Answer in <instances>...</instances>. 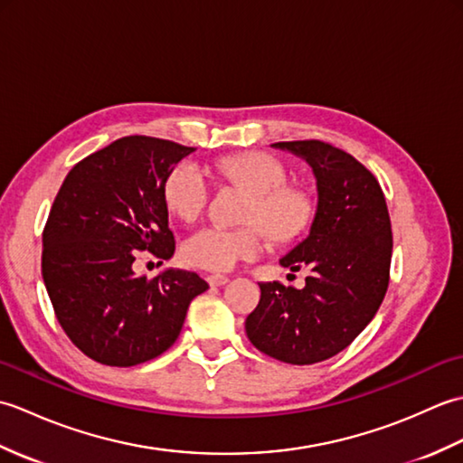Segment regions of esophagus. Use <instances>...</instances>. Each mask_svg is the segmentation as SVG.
I'll return each mask as SVG.
<instances>
[{"label":"esophagus","mask_w":463,"mask_h":463,"mask_svg":"<svg viewBox=\"0 0 463 463\" xmlns=\"http://www.w3.org/2000/svg\"><path fill=\"white\" fill-rule=\"evenodd\" d=\"M206 282L211 287H222V284L229 282V277H224V274H211V277H206Z\"/></svg>","instance_id":"1"}]
</instances>
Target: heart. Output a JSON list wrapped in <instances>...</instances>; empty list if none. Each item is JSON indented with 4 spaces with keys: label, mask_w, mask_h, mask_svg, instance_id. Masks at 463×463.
Segmentation results:
<instances>
[{
    "label": "heart",
    "mask_w": 463,
    "mask_h": 463,
    "mask_svg": "<svg viewBox=\"0 0 463 463\" xmlns=\"http://www.w3.org/2000/svg\"><path fill=\"white\" fill-rule=\"evenodd\" d=\"M222 173L254 194L249 221L262 222L277 237L297 234L310 216L308 194L287 186L288 171L277 156L267 153L237 155L222 161ZM213 194V176L204 165L183 161L165 181L166 206L183 221H196L206 211ZM267 247L262 226L229 229L206 224L183 242V260L194 269L222 272L242 260L257 259Z\"/></svg>",
    "instance_id": "obj_1"
}]
</instances>
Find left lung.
I'll use <instances>...</instances> for the list:
<instances>
[{"label":"left lung","instance_id":"1","mask_svg":"<svg viewBox=\"0 0 463 463\" xmlns=\"http://www.w3.org/2000/svg\"><path fill=\"white\" fill-rule=\"evenodd\" d=\"M272 146L302 156L317 176L308 237L280 259L312 274L300 290L260 282L244 330L267 356L304 366L336 356L376 317L390 282L392 224L376 176L346 151L317 139Z\"/></svg>","mask_w":463,"mask_h":463}]
</instances>
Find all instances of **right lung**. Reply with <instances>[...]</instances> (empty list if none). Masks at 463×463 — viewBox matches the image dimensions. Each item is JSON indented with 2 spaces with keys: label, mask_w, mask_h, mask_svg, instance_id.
I'll use <instances>...</instances> for the list:
<instances>
[{
  "label": "right lung",
  "mask_w": 463,
  "mask_h": 463,
  "mask_svg": "<svg viewBox=\"0 0 463 463\" xmlns=\"http://www.w3.org/2000/svg\"><path fill=\"white\" fill-rule=\"evenodd\" d=\"M193 146L155 137L117 139L77 163L43 229L42 274L55 317L77 348L105 366L161 356L179 338L189 304L209 284L166 269L135 277L137 250L169 260L165 181Z\"/></svg>",
  "instance_id": "1"
}]
</instances>
